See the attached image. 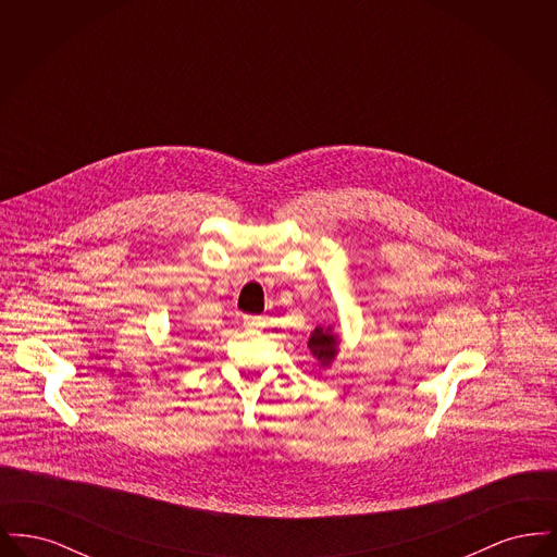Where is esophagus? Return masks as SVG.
Instances as JSON below:
<instances>
[{
    "instance_id": "esophagus-1",
    "label": "esophagus",
    "mask_w": 557,
    "mask_h": 557,
    "mask_svg": "<svg viewBox=\"0 0 557 557\" xmlns=\"http://www.w3.org/2000/svg\"><path fill=\"white\" fill-rule=\"evenodd\" d=\"M244 325H246L248 330H261V327L265 325V319L255 318V315H246V318H244Z\"/></svg>"
}]
</instances>
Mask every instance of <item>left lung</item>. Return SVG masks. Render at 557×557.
I'll list each match as a JSON object with an SVG mask.
<instances>
[{
    "label": "left lung",
    "mask_w": 557,
    "mask_h": 557,
    "mask_svg": "<svg viewBox=\"0 0 557 557\" xmlns=\"http://www.w3.org/2000/svg\"><path fill=\"white\" fill-rule=\"evenodd\" d=\"M309 350L319 361L323 370H330V366L336 361L341 352V334L334 330V325H318L309 336Z\"/></svg>",
    "instance_id": "1"
}]
</instances>
